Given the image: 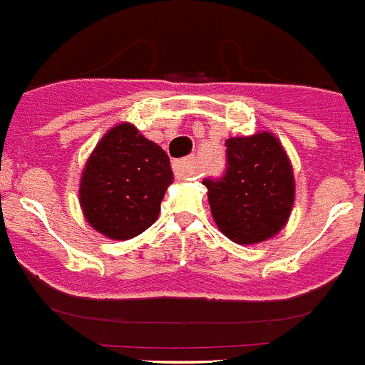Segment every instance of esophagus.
I'll return each instance as SVG.
<instances>
[{
  "label": "esophagus",
  "instance_id": "esophagus-1",
  "mask_svg": "<svg viewBox=\"0 0 365 365\" xmlns=\"http://www.w3.org/2000/svg\"><path fill=\"white\" fill-rule=\"evenodd\" d=\"M173 171L179 179H194L200 173V164L195 160V156H188L182 160H177L173 164Z\"/></svg>",
  "mask_w": 365,
  "mask_h": 365
}]
</instances>
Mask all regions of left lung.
<instances>
[{"label":"left lung","mask_w":365,"mask_h":365,"mask_svg":"<svg viewBox=\"0 0 365 365\" xmlns=\"http://www.w3.org/2000/svg\"><path fill=\"white\" fill-rule=\"evenodd\" d=\"M225 145L224 179L203 180L212 218L233 242H264L284 230L293 210V165L272 132L237 135Z\"/></svg>","instance_id":"obj_1"}]
</instances>
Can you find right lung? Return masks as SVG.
I'll return each instance as SVG.
<instances>
[{
    "instance_id": "obj_1",
    "label": "right lung",
    "mask_w": 365,
    "mask_h": 365,
    "mask_svg": "<svg viewBox=\"0 0 365 365\" xmlns=\"http://www.w3.org/2000/svg\"><path fill=\"white\" fill-rule=\"evenodd\" d=\"M173 182L170 158L130 123L102 135L80 179V207L93 230L113 240H128L149 230Z\"/></svg>"
}]
</instances>
